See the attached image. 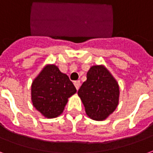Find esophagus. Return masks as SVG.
Returning <instances> with one entry per match:
<instances>
[{"label":"esophagus","mask_w":153,"mask_h":153,"mask_svg":"<svg viewBox=\"0 0 153 153\" xmlns=\"http://www.w3.org/2000/svg\"><path fill=\"white\" fill-rule=\"evenodd\" d=\"M74 85H75V87L76 88V90H78L80 86H81V81H74Z\"/></svg>","instance_id":"obj_1"}]
</instances>
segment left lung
<instances>
[{
	"label": "left lung",
	"mask_w": 153,
	"mask_h": 153,
	"mask_svg": "<svg viewBox=\"0 0 153 153\" xmlns=\"http://www.w3.org/2000/svg\"><path fill=\"white\" fill-rule=\"evenodd\" d=\"M86 77L87 80L78 90L85 112L93 120H105L118 105L120 94L118 83L102 65L91 67Z\"/></svg>",
	"instance_id": "left-lung-1"
}]
</instances>
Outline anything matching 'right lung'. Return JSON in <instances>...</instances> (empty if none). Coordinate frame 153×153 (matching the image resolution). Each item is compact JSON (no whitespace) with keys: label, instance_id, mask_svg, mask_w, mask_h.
Listing matches in <instances>:
<instances>
[{"label":"right lung","instance_id":"1","mask_svg":"<svg viewBox=\"0 0 153 153\" xmlns=\"http://www.w3.org/2000/svg\"><path fill=\"white\" fill-rule=\"evenodd\" d=\"M76 92L68 76L57 66L46 65L32 81V104L45 117H57L63 112L68 99Z\"/></svg>","mask_w":153,"mask_h":153}]
</instances>
